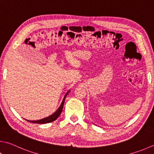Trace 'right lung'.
Here are the masks:
<instances>
[{"mask_svg": "<svg viewBox=\"0 0 154 154\" xmlns=\"http://www.w3.org/2000/svg\"><path fill=\"white\" fill-rule=\"evenodd\" d=\"M69 91H70V90L65 94V97H64V98L63 100L62 103H61L60 106H59V108H58V110L56 111L54 113H53L50 116L46 117V118L38 120V121H27V120H26V121H29L30 122H33V123H37V124H46V123H49V122L54 121L55 120L57 119L58 117L60 116V114H61V112H62L63 108L64 103H65V98H66V96H67V94H69Z\"/></svg>", "mask_w": 154, "mask_h": 154, "instance_id": "right-lung-1", "label": "right lung"}]
</instances>
